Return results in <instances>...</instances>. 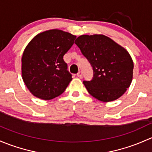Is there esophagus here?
Returning a JSON list of instances; mask_svg holds the SVG:
<instances>
[{"label": "esophagus", "mask_w": 152, "mask_h": 152, "mask_svg": "<svg viewBox=\"0 0 152 152\" xmlns=\"http://www.w3.org/2000/svg\"><path fill=\"white\" fill-rule=\"evenodd\" d=\"M77 77L79 78H83V73H82V72H78V73H77Z\"/></svg>", "instance_id": "esophagus-1"}]
</instances>
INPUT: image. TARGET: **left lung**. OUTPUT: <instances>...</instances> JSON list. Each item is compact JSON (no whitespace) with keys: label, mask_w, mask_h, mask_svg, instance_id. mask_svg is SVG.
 I'll return each mask as SVG.
<instances>
[{"label":"left lung","mask_w":152,"mask_h":152,"mask_svg":"<svg viewBox=\"0 0 152 152\" xmlns=\"http://www.w3.org/2000/svg\"><path fill=\"white\" fill-rule=\"evenodd\" d=\"M75 43L93 68L91 81H83L88 93L102 102L121 96L132 80L134 64L129 53L102 34L82 35Z\"/></svg>","instance_id":"8db88e82"}]
</instances>
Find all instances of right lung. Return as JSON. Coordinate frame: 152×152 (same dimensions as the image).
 Here are the masks:
<instances>
[{
	"label": "right lung",
	"instance_id": "add662e5",
	"mask_svg": "<svg viewBox=\"0 0 152 152\" xmlns=\"http://www.w3.org/2000/svg\"><path fill=\"white\" fill-rule=\"evenodd\" d=\"M76 36L58 29L37 34L22 57V77L36 97L50 100L64 93L72 80L63 57Z\"/></svg>",
	"mask_w": 152,
	"mask_h": 152
}]
</instances>
